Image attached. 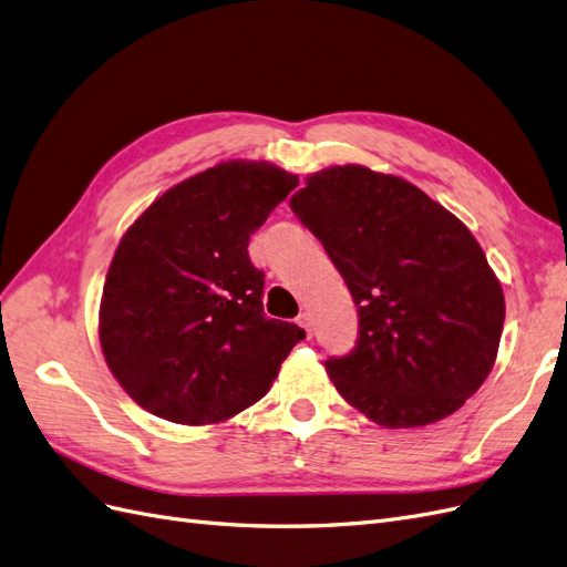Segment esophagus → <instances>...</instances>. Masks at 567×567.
I'll use <instances>...</instances> for the list:
<instances>
[{"label": "esophagus", "instance_id": "obj_1", "mask_svg": "<svg viewBox=\"0 0 567 567\" xmlns=\"http://www.w3.org/2000/svg\"><path fill=\"white\" fill-rule=\"evenodd\" d=\"M298 323L307 331V336H312V315L310 312H300Z\"/></svg>", "mask_w": 567, "mask_h": 567}]
</instances>
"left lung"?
I'll return each mask as SVG.
<instances>
[{
  "label": "left lung",
  "instance_id": "8db88e82",
  "mask_svg": "<svg viewBox=\"0 0 567 567\" xmlns=\"http://www.w3.org/2000/svg\"><path fill=\"white\" fill-rule=\"evenodd\" d=\"M359 312L357 346L326 359L342 400L385 427L454 414L489 375L504 290L461 219L402 177L333 165L290 198Z\"/></svg>",
  "mask_w": 567,
  "mask_h": 567
}]
</instances>
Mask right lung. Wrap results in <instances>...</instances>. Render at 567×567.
<instances>
[{"mask_svg": "<svg viewBox=\"0 0 567 567\" xmlns=\"http://www.w3.org/2000/svg\"><path fill=\"white\" fill-rule=\"evenodd\" d=\"M298 177L227 161L179 182L125 231L106 274L99 340L142 409L184 425L219 423L262 400L305 338L267 319L250 234Z\"/></svg>", "mask_w": 567, "mask_h": 567, "instance_id": "right-lung-1", "label": "right lung"}]
</instances>
